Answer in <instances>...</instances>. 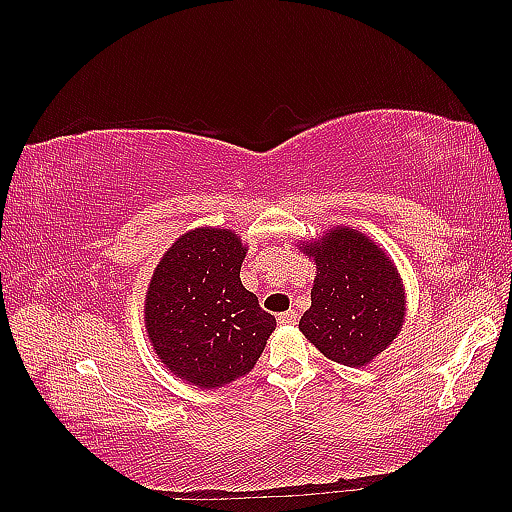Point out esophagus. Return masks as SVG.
Masks as SVG:
<instances>
[{"label":"esophagus","instance_id":"obj_1","mask_svg":"<svg viewBox=\"0 0 512 512\" xmlns=\"http://www.w3.org/2000/svg\"><path fill=\"white\" fill-rule=\"evenodd\" d=\"M277 322H280V324H297V312H292V309H290V312H284V314L277 316Z\"/></svg>","mask_w":512,"mask_h":512}]
</instances>
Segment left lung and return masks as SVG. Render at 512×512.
<instances>
[{"instance_id":"left-lung-1","label":"left lung","mask_w":512,"mask_h":512,"mask_svg":"<svg viewBox=\"0 0 512 512\" xmlns=\"http://www.w3.org/2000/svg\"><path fill=\"white\" fill-rule=\"evenodd\" d=\"M299 247L316 265L312 307L299 331L335 363L369 365L393 344L406 318V288L395 262L350 226H333Z\"/></svg>"}]
</instances>
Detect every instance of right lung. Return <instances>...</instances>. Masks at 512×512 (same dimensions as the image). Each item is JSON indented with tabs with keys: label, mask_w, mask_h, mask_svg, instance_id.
Here are the masks:
<instances>
[{
	"label": "right lung",
	"mask_w": 512,
	"mask_h": 512,
	"mask_svg": "<svg viewBox=\"0 0 512 512\" xmlns=\"http://www.w3.org/2000/svg\"><path fill=\"white\" fill-rule=\"evenodd\" d=\"M247 254L235 230L200 226L164 252L145 294L147 337L168 371L198 389L250 374L275 318L241 284Z\"/></svg>",
	"instance_id": "add662e5"
}]
</instances>
